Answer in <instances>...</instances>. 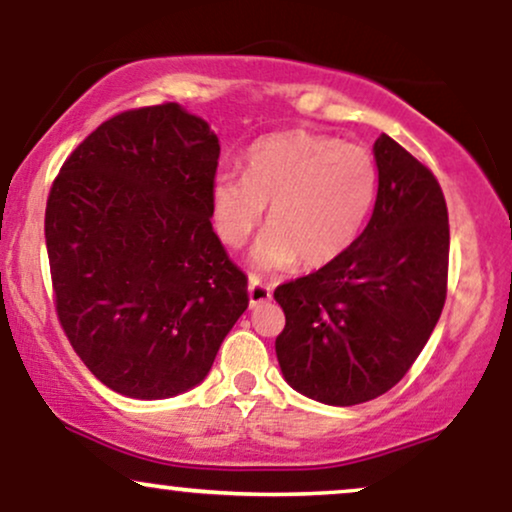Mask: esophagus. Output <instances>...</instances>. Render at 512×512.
Wrapping results in <instances>:
<instances>
[{"mask_svg":"<svg viewBox=\"0 0 512 512\" xmlns=\"http://www.w3.org/2000/svg\"><path fill=\"white\" fill-rule=\"evenodd\" d=\"M248 293H250V305H252V308H260L262 303H267L269 298H272V284L262 281L260 276H250Z\"/></svg>","mask_w":512,"mask_h":512,"instance_id":"esophagus-1","label":"esophagus"}]
</instances>
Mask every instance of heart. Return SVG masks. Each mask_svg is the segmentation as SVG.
Returning <instances> with one entry per match:
<instances>
[{
	"mask_svg": "<svg viewBox=\"0 0 512 512\" xmlns=\"http://www.w3.org/2000/svg\"><path fill=\"white\" fill-rule=\"evenodd\" d=\"M378 197V166L368 149L308 129L257 139L243 175L211 182L214 231L228 248L252 236L269 204V228L252 252L260 269L325 267L361 236Z\"/></svg>",
	"mask_w": 512,
	"mask_h": 512,
	"instance_id": "b5f03b06",
	"label": "heart"
}]
</instances>
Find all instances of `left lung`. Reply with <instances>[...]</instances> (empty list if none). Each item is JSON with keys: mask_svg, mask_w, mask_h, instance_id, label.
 Instances as JSON below:
<instances>
[{"mask_svg": "<svg viewBox=\"0 0 512 512\" xmlns=\"http://www.w3.org/2000/svg\"><path fill=\"white\" fill-rule=\"evenodd\" d=\"M373 216L342 257L276 286L286 383L334 407L385 395L424 349L448 296L450 226L436 175L395 139L373 146Z\"/></svg>", "mask_w": 512, "mask_h": 512, "instance_id": "8db88e82", "label": "left lung"}]
</instances>
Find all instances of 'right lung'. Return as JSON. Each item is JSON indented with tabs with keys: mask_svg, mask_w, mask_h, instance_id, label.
Returning <instances> with one entry per match:
<instances>
[{
	"mask_svg": "<svg viewBox=\"0 0 512 512\" xmlns=\"http://www.w3.org/2000/svg\"><path fill=\"white\" fill-rule=\"evenodd\" d=\"M221 146L178 103L105 120L50 187L45 243L69 344L110 390L166 399L207 378L248 308L211 228Z\"/></svg>",
	"mask_w": 512,
	"mask_h": 512,
	"instance_id": "add662e5",
	"label": "right lung"
}]
</instances>
